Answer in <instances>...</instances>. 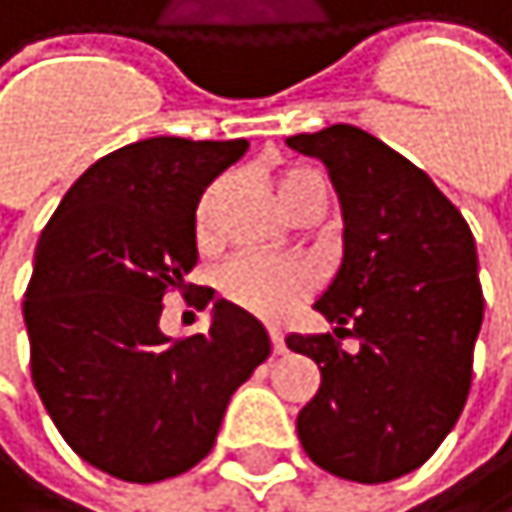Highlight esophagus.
<instances>
[{"instance_id":"esophagus-1","label":"esophagus","mask_w":512,"mask_h":512,"mask_svg":"<svg viewBox=\"0 0 512 512\" xmlns=\"http://www.w3.org/2000/svg\"><path fill=\"white\" fill-rule=\"evenodd\" d=\"M270 339H273V351L276 354H285L288 348H285V333L279 330V327H270Z\"/></svg>"}]
</instances>
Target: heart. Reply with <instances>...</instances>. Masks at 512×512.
I'll return each mask as SVG.
<instances>
[{
    "label": "heart",
    "mask_w": 512,
    "mask_h": 512,
    "mask_svg": "<svg viewBox=\"0 0 512 512\" xmlns=\"http://www.w3.org/2000/svg\"><path fill=\"white\" fill-rule=\"evenodd\" d=\"M224 185L227 182H215L200 197L197 236L203 242L215 239V206H218V200L224 194ZM276 191H279V200H282L285 212H291L309 194H321L324 179H321L318 170L297 164V167H288V170L279 173ZM312 285H315V276H312V270L306 264L264 258V254H239V258H233L218 276V288L233 306L261 315V318H270V321H279V318L291 315L294 306L312 291Z\"/></svg>",
    "instance_id": "1"
}]
</instances>
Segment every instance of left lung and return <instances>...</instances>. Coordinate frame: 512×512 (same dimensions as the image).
<instances>
[{"instance_id":"left-lung-1","label":"left lung","mask_w":512,"mask_h":512,"mask_svg":"<svg viewBox=\"0 0 512 512\" xmlns=\"http://www.w3.org/2000/svg\"><path fill=\"white\" fill-rule=\"evenodd\" d=\"M288 146L327 164L345 221L339 273L315 303L336 336L285 339L321 369L297 435L318 468L387 483L420 468L465 408L483 324L477 245L441 188L369 131L330 125Z\"/></svg>"}]
</instances>
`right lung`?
I'll return each mask as SVG.
<instances>
[{"label":"right lung","instance_id":"obj_1","mask_svg":"<svg viewBox=\"0 0 512 512\" xmlns=\"http://www.w3.org/2000/svg\"><path fill=\"white\" fill-rule=\"evenodd\" d=\"M248 140L149 137L98 158L35 245L23 300L32 384L92 468L158 483L215 444L239 384L270 357L264 324L218 300L209 333H161L167 291L197 264L194 209ZM212 300H203V306Z\"/></svg>","mask_w":512,"mask_h":512}]
</instances>
